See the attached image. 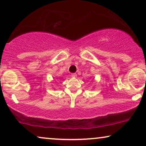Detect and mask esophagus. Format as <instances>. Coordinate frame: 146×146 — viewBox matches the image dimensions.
Returning a JSON list of instances; mask_svg holds the SVG:
<instances>
[{"instance_id": "esophagus-1", "label": "esophagus", "mask_w": 146, "mask_h": 146, "mask_svg": "<svg viewBox=\"0 0 146 146\" xmlns=\"http://www.w3.org/2000/svg\"><path fill=\"white\" fill-rule=\"evenodd\" d=\"M71 76H72V77H73V78H76V76H77V74H76V73H72Z\"/></svg>"}]
</instances>
